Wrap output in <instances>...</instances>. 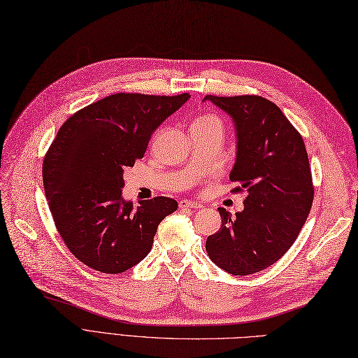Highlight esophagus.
I'll list each match as a JSON object with an SVG mask.
<instances>
[{"label":"esophagus","instance_id":"esophagus-1","mask_svg":"<svg viewBox=\"0 0 358 358\" xmlns=\"http://www.w3.org/2000/svg\"><path fill=\"white\" fill-rule=\"evenodd\" d=\"M179 208L180 209H187V208H191V209H201L203 204L199 203V201H192V200H182L179 203Z\"/></svg>","mask_w":358,"mask_h":358}]
</instances>
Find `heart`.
Instances as JSON below:
<instances>
[{"instance_id": "1", "label": "heart", "mask_w": 358, "mask_h": 358, "mask_svg": "<svg viewBox=\"0 0 358 358\" xmlns=\"http://www.w3.org/2000/svg\"><path fill=\"white\" fill-rule=\"evenodd\" d=\"M208 122H220V121L212 115H204V116H200L194 124H208Z\"/></svg>"}]
</instances>
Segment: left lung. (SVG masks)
Wrapping results in <instances>:
<instances>
[{
  "mask_svg": "<svg viewBox=\"0 0 358 358\" xmlns=\"http://www.w3.org/2000/svg\"><path fill=\"white\" fill-rule=\"evenodd\" d=\"M231 117L236 162L230 180L248 191L236 216L220 208L221 229L206 241L212 262L234 276L262 272L282 257L306 222L313 200L305 143L279 107L263 96L206 95Z\"/></svg>",
  "mask_w": 358,
  "mask_h": 358,
  "instance_id": "1",
  "label": "left lung"
}]
</instances>
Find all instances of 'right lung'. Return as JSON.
<instances>
[{
  "label": "right lung",
  "instance_id": "1",
  "mask_svg": "<svg viewBox=\"0 0 358 358\" xmlns=\"http://www.w3.org/2000/svg\"><path fill=\"white\" fill-rule=\"evenodd\" d=\"M113 94L70 116L43 161L53 221L71 254L103 273H122L149 254L159 222L178 209L169 197H122L124 171L143 158L150 136L189 100Z\"/></svg>",
  "mask_w": 358,
  "mask_h": 358
}]
</instances>
